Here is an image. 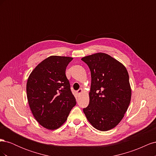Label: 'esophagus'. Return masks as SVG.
Listing matches in <instances>:
<instances>
[{
    "label": "esophagus",
    "mask_w": 156,
    "mask_h": 156,
    "mask_svg": "<svg viewBox=\"0 0 156 156\" xmlns=\"http://www.w3.org/2000/svg\"><path fill=\"white\" fill-rule=\"evenodd\" d=\"M82 92H83V89H82V88H79V89L77 91V95H78V96H79L80 94H81Z\"/></svg>",
    "instance_id": "obj_1"
}]
</instances>
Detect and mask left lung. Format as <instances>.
<instances>
[{"mask_svg": "<svg viewBox=\"0 0 156 156\" xmlns=\"http://www.w3.org/2000/svg\"><path fill=\"white\" fill-rule=\"evenodd\" d=\"M81 60L88 65L92 78L89 105L83 112L96 129L110 130L120 123L130 103L128 72L123 64L105 53L93 54Z\"/></svg>", "mask_w": 156, "mask_h": 156, "instance_id": "left-lung-1", "label": "left lung"}]
</instances>
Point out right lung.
Segmentation results:
<instances>
[{
  "instance_id": "obj_1",
  "label": "right lung",
  "mask_w": 156,
  "mask_h": 156,
  "mask_svg": "<svg viewBox=\"0 0 156 156\" xmlns=\"http://www.w3.org/2000/svg\"><path fill=\"white\" fill-rule=\"evenodd\" d=\"M72 60L68 56H51L37 65L28 79L27 95L30 110L46 129H58L76 105L66 75V69Z\"/></svg>"
}]
</instances>
